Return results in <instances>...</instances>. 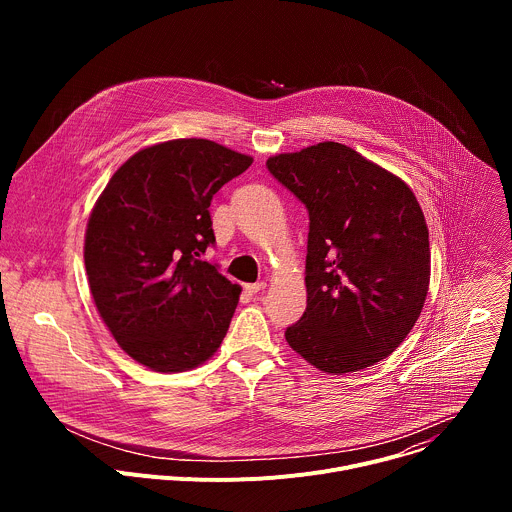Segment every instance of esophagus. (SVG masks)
Returning a JSON list of instances; mask_svg holds the SVG:
<instances>
[{
  "instance_id": "1",
  "label": "esophagus",
  "mask_w": 512,
  "mask_h": 512,
  "mask_svg": "<svg viewBox=\"0 0 512 512\" xmlns=\"http://www.w3.org/2000/svg\"><path fill=\"white\" fill-rule=\"evenodd\" d=\"M267 283L265 281H257V283H245V289L249 291V294H257V291L265 289Z\"/></svg>"
}]
</instances>
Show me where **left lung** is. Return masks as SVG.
Wrapping results in <instances>:
<instances>
[{
  "instance_id": "left-lung-1",
  "label": "left lung",
  "mask_w": 512,
  "mask_h": 512,
  "mask_svg": "<svg viewBox=\"0 0 512 512\" xmlns=\"http://www.w3.org/2000/svg\"><path fill=\"white\" fill-rule=\"evenodd\" d=\"M308 208V306L287 344L328 375L387 358L415 326L429 289V231L413 190L344 143L267 160Z\"/></svg>"
}]
</instances>
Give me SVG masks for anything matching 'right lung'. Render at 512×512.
<instances>
[{"instance_id": "right-lung-1", "label": "right lung", "mask_w": 512, "mask_h": 512, "mask_svg": "<svg viewBox=\"0 0 512 512\" xmlns=\"http://www.w3.org/2000/svg\"><path fill=\"white\" fill-rule=\"evenodd\" d=\"M253 164L210 139L133 154L97 198L85 267L117 344L158 373L196 369L221 346L241 287L200 255L214 245L210 200Z\"/></svg>"}]
</instances>
